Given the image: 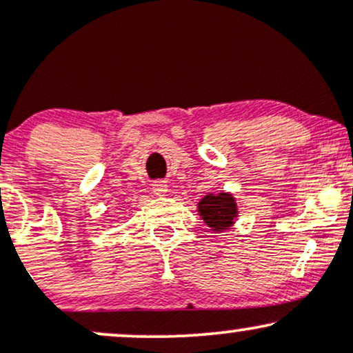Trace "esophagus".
Listing matches in <instances>:
<instances>
[{"label":"esophagus","instance_id":"34e87169","mask_svg":"<svg viewBox=\"0 0 353 353\" xmlns=\"http://www.w3.org/2000/svg\"><path fill=\"white\" fill-rule=\"evenodd\" d=\"M152 190L154 194H157V196H164V194L168 192V184H165L164 181H156L152 184Z\"/></svg>","mask_w":353,"mask_h":353}]
</instances>
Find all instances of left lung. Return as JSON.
<instances>
[{
    "instance_id": "obj_1",
    "label": "left lung",
    "mask_w": 353,
    "mask_h": 353,
    "mask_svg": "<svg viewBox=\"0 0 353 353\" xmlns=\"http://www.w3.org/2000/svg\"><path fill=\"white\" fill-rule=\"evenodd\" d=\"M199 212L209 228H212L214 230H222L228 229L234 222V219L237 216V205L230 194L221 192L217 196L208 194L199 202Z\"/></svg>"
}]
</instances>
